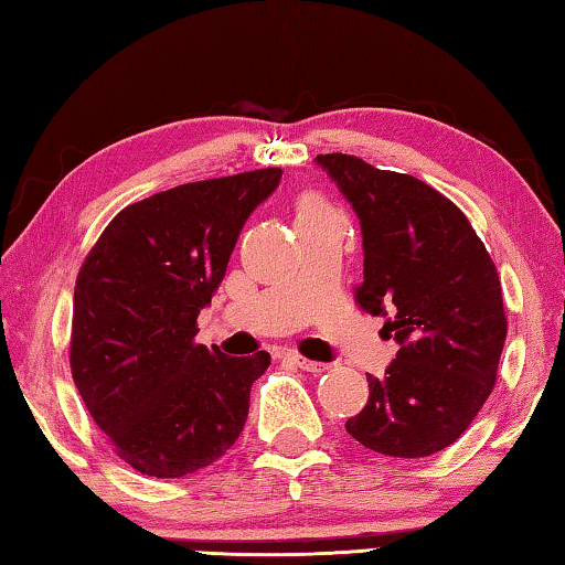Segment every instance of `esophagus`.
<instances>
[{
    "label": "esophagus",
    "mask_w": 565,
    "mask_h": 565,
    "mask_svg": "<svg viewBox=\"0 0 565 565\" xmlns=\"http://www.w3.org/2000/svg\"><path fill=\"white\" fill-rule=\"evenodd\" d=\"M286 360H291V362L297 364L299 370H303V372H315V374H319V372H327V370H329L327 364L311 362V360H307V356H301L299 352H289V354H286Z\"/></svg>",
    "instance_id": "esophagus-1"
}]
</instances>
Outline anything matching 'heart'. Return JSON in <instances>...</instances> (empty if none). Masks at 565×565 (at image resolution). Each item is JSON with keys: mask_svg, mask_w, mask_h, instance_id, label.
I'll list each match as a JSON object with an SVG mask.
<instances>
[{"mask_svg": "<svg viewBox=\"0 0 565 565\" xmlns=\"http://www.w3.org/2000/svg\"><path fill=\"white\" fill-rule=\"evenodd\" d=\"M324 211H334V209H331L319 193H303L297 203V218L317 216V213H324Z\"/></svg>", "mask_w": 565, "mask_h": 565, "instance_id": "1", "label": "heart"}]
</instances>
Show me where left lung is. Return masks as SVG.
I'll return each instance as SVG.
<instances>
[{"label": "left lung", "mask_w": 565, "mask_h": 565, "mask_svg": "<svg viewBox=\"0 0 565 565\" xmlns=\"http://www.w3.org/2000/svg\"><path fill=\"white\" fill-rule=\"evenodd\" d=\"M362 226L354 299L399 344L347 433L390 458H427L490 397L508 319L498 268L465 213L435 188L356 156H317Z\"/></svg>", "instance_id": "1"}]
</instances>
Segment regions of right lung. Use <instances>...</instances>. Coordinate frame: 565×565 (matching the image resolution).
Masks as SVG:
<instances>
[{"mask_svg": "<svg viewBox=\"0 0 565 565\" xmlns=\"http://www.w3.org/2000/svg\"><path fill=\"white\" fill-rule=\"evenodd\" d=\"M281 168L175 185L125 205L75 284L70 366L118 458L150 478L209 468L238 440L268 352L195 344L241 228Z\"/></svg>", "mask_w": 565, "mask_h": 565, "instance_id": "obj_1", "label": "right lung"}]
</instances>
